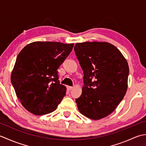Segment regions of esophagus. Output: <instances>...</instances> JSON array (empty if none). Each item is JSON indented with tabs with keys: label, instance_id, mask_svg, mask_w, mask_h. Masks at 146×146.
<instances>
[{
	"label": "esophagus",
	"instance_id": "esophagus-1",
	"mask_svg": "<svg viewBox=\"0 0 146 146\" xmlns=\"http://www.w3.org/2000/svg\"><path fill=\"white\" fill-rule=\"evenodd\" d=\"M66 88H67V89L68 90H71L73 88V86H67Z\"/></svg>",
	"mask_w": 146,
	"mask_h": 146
}]
</instances>
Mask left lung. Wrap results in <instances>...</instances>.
Here are the masks:
<instances>
[{
	"label": "left lung",
	"mask_w": 146,
	"mask_h": 146,
	"mask_svg": "<svg viewBox=\"0 0 146 146\" xmlns=\"http://www.w3.org/2000/svg\"><path fill=\"white\" fill-rule=\"evenodd\" d=\"M75 54L84 73L80 112L98 120L113 112L127 89V61L115 46L106 42L76 43Z\"/></svg>",
	"instance_id": "left-lung-1"
}]
</instances>
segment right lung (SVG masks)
<instances>
[{"label": "right lung", "mask_w": 146, "mask_h": 146, "mask_svg": "<svg viewBox=\"0 0 146 146\" xmlns=\"http://www.w3.org/2000/svg\"><path fill=\"white\" fill-rule=\"evenodd\" d=\"M74 44L36 41L19 53L11 82L23 106L37 115L54 111L66 95L58 69L72 51Z\"/></svg>", "instance_id": "right-lung-1"}]
</instances>
